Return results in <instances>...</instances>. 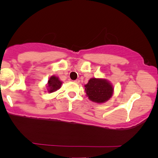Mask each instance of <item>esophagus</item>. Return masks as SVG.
<instances>
[{"mask_svg":"<svg viewBox=\"0 0 158 158\" xmlns=\"http://www.w3.org/2000/svg\"><path fill=\"white\" fill-rule=\"evenodd\" d=\"M74 82H75V83H80V80L79 79H77V80H75Z\"/></svg>","mask_w":158,"mask_h":158,"instance_id":"34e87169","label":"esophagus"}]
</instances>
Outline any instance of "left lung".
Listing matches in <instances>:
<instances>
[{"label": "left lung", "instance_id": "1", "mask_svg": "<svg viewBox=\"0 0 158 158\" xmlns=\"http://www.w3.org/2000/svg\"><path fill=\"white\" fill-rule=\"evenodd\" d=\"M85 86L86 96L93 102L103 103L106 102L114 94V86L105 78L92 77Z\"/></svg>", "mask_w": 158, "mask_h": 158}]
</instances>
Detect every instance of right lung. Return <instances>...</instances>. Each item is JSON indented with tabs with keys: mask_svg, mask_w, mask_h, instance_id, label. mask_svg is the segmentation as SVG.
I'll return each instance as SVG.
<instances>
[{
	"mask_svg": "<svg viewBox=\"0 0 158 158\" xmlns=\"http://www.w3.org/2000/svg\"><path fill=\"white\" fill-rule=\"evenodd\" d=\"M62 84V82L59 79V77L55 76V75H52L49 77L48 82L46 84L47 92L51 94V93L57 91L61 88Z\"/></svg>",
	"mask_w": 158,
	"mask_h": 158,
	"instance_id": "1",
	"label": "right lung"
}]
</instances>
